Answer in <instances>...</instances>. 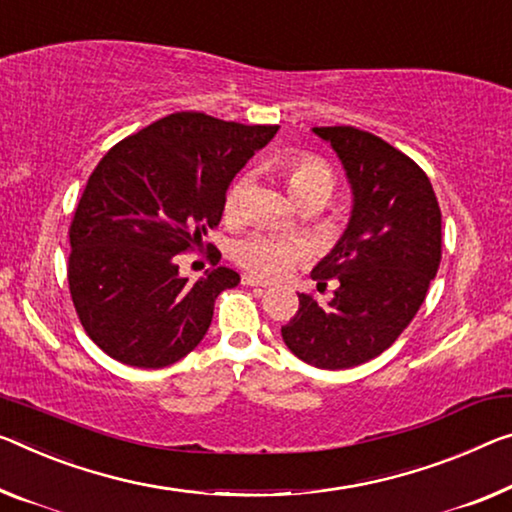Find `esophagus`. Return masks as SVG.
<instances>
[{
    "instance_id": "1",
    "label": "esophagus",
    "mask_w": 512,
    "mask_h": 512,
    "mask_svg": "<svg viewBox=\"0 0 512 512\" xmlns=\"http://www.w3.org/2000/svg\"><path fill=\"white\" fill-rule=\"evenodd\" d=\"M242 283H245V286H251V288H270V281L251 277V274H245V277H242Z\"/></svg>"
}]
</instances>
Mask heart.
Listing matches in <instances>:
<instances>
[{
  "label": "heart",
  "mask_w": 512,
  "mask_h": 512,
  "mask_svg": "<svg viewBox=\"0 0 512 512\" xmlns=\"http://www.w3.org/2000/svg\"><path fill=\"white\" fill-rule=\"evenodd\" d=\"M277 169L286 178L288 192L293 199L309 201L316 199L325 203L334 192L336 176L329 164L318 155L311 153H290L277 162ZM249 187V178L240 176L226 192L224 212L226 217H238L242 210ZM304 256V247L297 240L277 238V235H251L235 247V258L245 270L258 274V277H281L290 265Z\"/></svg>",
  "instance_id": "b5f03b06"
}]
</instances>
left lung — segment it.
Segmentation results:
<instances>
[{"label": "left lung", "instance_id": "8db88e82", "mask_svg": "<svg viewBox=\"0 0 512 512\" xmlns=\"http://www.w3.org/2000/svg\"><path fill=\"white\" fill-rule=\"evenodd\" d=\"M334 148L352 190L348 229L313 267L327 304L297 293L300 309L281 327L283 343L306 364L341 371L382 355L426 300L442 261V210L419 164L352 125L313 128Z\"/></svg>", "mask_w": 512, "mask_h": 512}]
</instances>
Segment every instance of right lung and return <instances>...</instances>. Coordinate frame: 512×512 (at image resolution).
<instances>
[{
    "mask_svg": "<svg viewBox=\"0 0 512 512\" xmlns=\"http://www.w3.org/2000/svg\"><path fill=\"white\" fill-rule=\"evenodd\" d=\"M279 125L176 112L130 135L98 162L70 222L68 286L84 332L109 357L164 368L206 336L231 267L199 281L178 272L183 251L222 219L226 190ZM217 265V247L208 249Z\"/></svg>",
    "mask_w": 512,
    "mask_h": 512,
    "instance_id": "1",
    "label": "right lung"
}]
</instances>
